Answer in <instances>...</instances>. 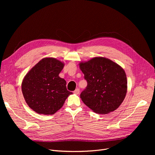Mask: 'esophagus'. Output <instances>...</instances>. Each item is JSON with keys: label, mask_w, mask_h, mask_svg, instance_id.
<instances>
[{"label": "esophagus", "mask_w": 155, "mask_h": 155, "mask_svg": "<svg viewBox=\"0 0 155 155\" xmlns=\"http://www.w3.org/2000/svg\"><path fill=\"white\" fill-rule=\"evenodd\" d=\"M73 93H74L75 94H78L80 93V89H79V88L75 89V91H74V92H73Z\"/></svg>", "instance_id": "obj_1"}]
</instances>
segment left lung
<instances>
[{
    "label": "left lung",
    "mask_w": 155,
    "mask_h": 155,
    "mask_svg": "<svg viewBox=\"0 0 155 155\" xmlns=\"http://www.w3.org/2000/svg\"><path fill=\"white\" fill-rule=\"evenodd\" d=\"M79 67L87 82L86 89L80 94L83 102L101 114L116 110L127 90L124 69L110 59L100 56L80 62Z\"/></svg>",
    "instance_id": "8db88e82"
}]
</instances>
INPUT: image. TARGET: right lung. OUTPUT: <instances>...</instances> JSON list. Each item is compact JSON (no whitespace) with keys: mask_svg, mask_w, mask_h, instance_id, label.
I'll list each match as a JSON object with an SVG mask.
<instances>
[{"mask_svg":"<svg viewBox=\"0 0 155 155\" xmlns=\"http://www.w3.org/2000/svg\"><path fill=\"white\" fill-rule=\"evenodd\" d=\"M64 66L54 58H44L24 77L22 92L28 106L40 114H54L63 105L72 92L67 91V82L59 77Z\"/></svg>","mask_w":155,"mask_h":155,"instance_id":"right-lung-1","label":"right lung"}]
</instances>
